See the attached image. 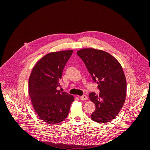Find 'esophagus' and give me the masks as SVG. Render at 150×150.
I'll return each instance as SVG.
<instances>
[{
	"label": "esophagus",
	"mask_w": 150,
	"mask_h": 150,
	"mask_svg": "<svg viewBox=\"0 0 150 150\" xmlns=\"http://www.w3.org/2000/svg\"><path fill=\"white\" fill-rule=\"evenodd\" d=\"M80 100H88V97L86 96V95H83V96H80Z\"/></svg>",
	"instance_id": "1"
}]
</instances>
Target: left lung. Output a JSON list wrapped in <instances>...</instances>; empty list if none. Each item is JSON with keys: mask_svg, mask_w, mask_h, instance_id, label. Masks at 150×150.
Instances as JSON below:
<instances>
[{"mask_svg": "<svg viewBox=\"0 0 150 150\" xmlns=\"http://www.w3.org/2000/svg\"><path fill=\"white\" fill-rule=\"evenodd\" d=\"M94 83L100 90L89 97L96 105L91 115L93 121L105 123L112 121L118 115L125 100L127 81L121 64L106 52L93 48H84L77 52Z\"/></svg>", "mask_w": 150, "mask_h": 150, "instance_id": "1", "label": "left lung"}]
</instances>
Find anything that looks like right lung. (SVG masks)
Wrapping results in <instances>:
<instances>
[{"instance_id":"right-lung-1","label":"right lung","mask_w":150,"mask_h":150,"mask_svg":"<svg viewBox=\"0 0 150 150\" xmlns=\"http://www.w3.org/2000/svg\"><path fill=\"white\" fill-rule=\"evenodd\" d=\"M73 50L50 53L34 66L29 79V93L38 117L56 124L67 117L74 96L57 89L64 66Z\"/></svg>"}]
</instances>
